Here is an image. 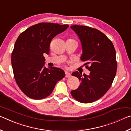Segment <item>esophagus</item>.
Wrapping results in <instances>:
<instances>
[{"mask_svg":"<svg viewBox=\"0 0 131 131\" xmlns=\"http://www.w3.org/2000/svg\"><path fill=\"white\" fill-rule=\"evenodd\" d=\"M71 76V74L70 73H69L68 72H65V77H70Z\"/></svg>","mask_w":131,"mask_h":131,"instance_id":"1","label":"esophagus"}]
</instances>
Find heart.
Listing matches in <instances>:
<instances>
[{"label":"heart","mask_w":131,"mask_h":131,"mask_svg":"<svg viewBox=\"0 0 131 131\" xmlns=\"http://www.w3.org/2000/svg\"><path fill=\"white\" fill-rule=\"evenodd\" d=\"M68 40H74V41H75L74 40H73V39H68Z\"/></svg>","instance_id":"1"}]
</instances>
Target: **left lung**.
Wrapping results in <instances>:
<instances>
[{"instance_id":"8db88e82","label":"left lung","mask_w":131,"mask_h":131,"mask_svg":"<svg viewBox=\"0 0 131 131\" xmlns=\"http://www.w3.org/2000/svg\"><path fill=\"white\" fill-rule=\"evenodd\" d=\"M81 42V60L90 71V74L72 73L80 85L71 95L79 102L91 103L97 101L109 90L116 74V50L112 41L100 30L84 25L70 26Z\"/></svg>"}]
</instances>
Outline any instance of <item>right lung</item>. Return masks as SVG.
Returning <instances> with one entry per match:
<instances>
[{"label":"right lung","mask_w":131,"mask_h":131,"mask_svg":"<svg viewBox=\"0 0 131 131\" xmlns=\"http://www.w3.org/2000/svg\"><path fill=\"white\" fill-rule=\"evenodd\" d=\"M68 25L41 23L30 26L19 35L12 54V64L18 86L28 97L41 99L51 94L65 76L58 68L44 67V54H48L52 39Z\"/></svg>","instance_id":"obj_1"}]
</instances>
